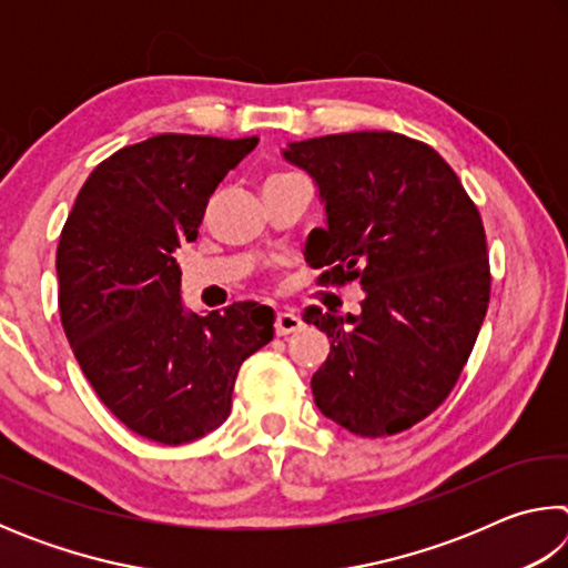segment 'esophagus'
I'll list each match as a JSON object with an SVG mask.
<instances>
[{"mask_svg": "<svg viewBox=\"0 0 568 568\" xmlns=\"http://www.w3.org/2000/svg\"><path fill=\"white\" fill-rule=\"evenodd\" d=\"M301 328H303V321L297 318L295 313L281 311V313L275 315V333H277V335H291V333L301 331Z\"/></svg>", "mask_w": 568, "mask_h": 568, "instance_id": "esophagus-1", "label": "esophagus"}]
</instances>
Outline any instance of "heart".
<instances>
[{
	"label": "heart",
	"mask_w": 568,
	"mask_h": 568,
	"mask_svg": "<svg viewBox=\"0 0 568 568\" xmlns=\"http://www.w3.org/2000/svg\"><path fill=\"white\" fill-rule=\"evenodd\" d=\"M285 175H293V172H275V175H271L267 180H275V178H285Z\"/></svg>",
	"instance_id": "heart-1"
}]
</instances>
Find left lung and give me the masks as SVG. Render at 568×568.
<instances>
[{"label":"left lung","mask_w":568,"mask_h":568,"mask_svg":"<svg viewBox=\"0 0 568 568\" xmlns=\"http://www.w3.org/2000/svg\"><path fill=\"white\" fill-rule=\"evenodd\" d=\"M283 158L315 180L328 225L305 261L318 285L358 283V315L305 307L331 338L313 373L325 418L355 436L400 434L448 398L486 318L491 273L480 215L456 172L398 132L291 142Z\"/></svg>","instance_id":"8db88e82"}]
</instances>
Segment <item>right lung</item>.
I'll list each match as a JSON object with an SVG mask.
<instances>
[{
    "mask_svg": "<svg viewBox=\"0 0 568 568\" xmlns=\"http://www.w3.org/2000/svg\"><path fill=\"white\" fill-rule=\"evenodd\" d=\"M257 138L155 134L90 172L57 245L60 318L84 378L138 436L180 446L233 406L237 371L273 341V307L187 313L175 250Z\"/></svg>",
    "mask_w": 568,
    "mask_h": 568,
    "instance_id": "add662e5",
    "label": "right lung"
}]
</instances>
